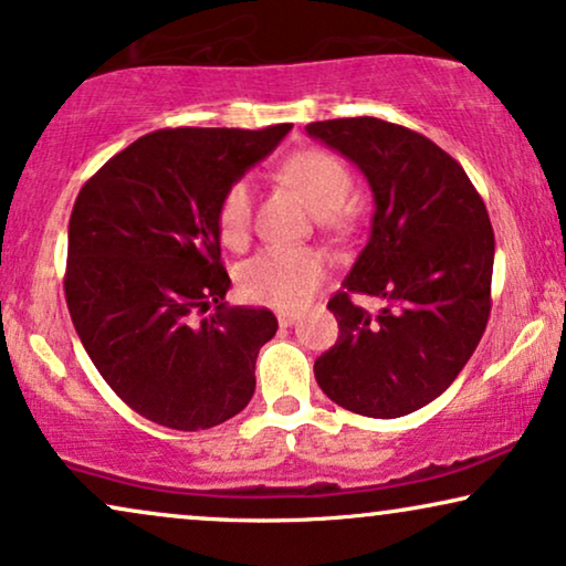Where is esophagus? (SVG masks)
I'll return each instance as SVG.
<instances>
[{
  "label": "esophagus",
  "mask_w": 566,
  "mask_h": 566,
  "mask_svg": "<svg viewBox=\"0 0 566 566\" xmlns=\"http://www.w3.org/2000/svg\"><path fill=\"white\" fill-rule=\"evenodd\" d=\"M296 319H298L296 312H289V310L277 312V325H281V327H291Z\"/></svg>",
  "instance_id": "34e87169"
}]
</instances>
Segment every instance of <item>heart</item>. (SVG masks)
Returning a JSON list of instances; mask_svg holds the SVG:
<instances>
[{
  "label": "heart",
  "instance_id": "1",
  "mask_svg": "<svg viewBox=\"0 0 566 566\" xmlns=\"http://www.w3.org/2000/svg\"><path fill=\"white\" fill-rule=\"evenodd\" d=\"M283 176L296 187L314 212L329 223L346 226V200L354 187L348 166L327 150H298L283 164ZM254 192L247 179L233 181L218 205V231L223 244L241 247L252 231ZM325 277V256L312 249L265 247L239 270V289L256 304L293 310L319 289Z\"/></svg>",
  "mask_w": 566,
  "mask_h": 566
}]
</instances>
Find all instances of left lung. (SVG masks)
<instances>
[{
    "instance_id": "left-lung-1",
    "label": "left lung",
    "mask_w": 566,
    "mask_h": 566,
    "mask_svg": "<svg viewBox=\"0 0 566 566\" xmlns=\"http://www.w3.org/2000/svg\"><path fill=\"white\" fill-rule=\"evenodd\" d=\"M361 168L371 233L327 301L335 346L314 361L322 392L369 418H398L439 398L473 356L491 312L494 231L481 195L452 156L400 124L354 116L306 124ZM388 301L369 315L349 301Z\"/></svg>"
}]
</instances>
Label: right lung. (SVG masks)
<instances>
[{
    "mask_svg": "<svg viewBox=\"0 0 566 566\" xmlns=\"http://www.w3.org/2000/svg\"><path fill=\"white\" fill-rule=\"evenodd\" d=\"M289 132L158 129L80 189L64 275L72 325L106 385L153 423L210 429L252 400L277 319L223 304L218 205Z\"/></svg>",
    "mask_w": 566,
    "mask_h": 566,
    "instance_id": "add662e5",
    "label": "right lung"
}]
</instances>
